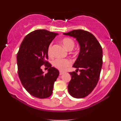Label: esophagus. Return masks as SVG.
I'll return each mask as SVG.
<instances>
[{"mask_svg":"<svg viewBox=\"0 0 121 121\" xmlns=\"http://www.w3.org/2000/svg\"><path fill=\"white\" fill-rule=\"evenodd\" d=\"M64 73V72H62V71H60V75H62Z\"/></svg>","mask_w":121,"mask_h":121,"instance_id":"esophagus-1","label":"esophagus"}]
</instances>
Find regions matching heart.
<instances>
[{"mask_svg":"<svg viewBox=\"0 0 121 121\" xmlns=\"http://www.w3.org/2000/svg\"><path fill=\"white\" fill-rule=\"evenodd\" d=\"M61 42L64 46L69 51L73 49L75 45L74 41L71 39L68 38V37H65V38L62 39ZM52 44H51L48 48V53L49 56H52ZM53 64L56 68L63 71V70H66L69 66H70V65L72 64V61L69 59H57L54 61L53 62Z\"/></svg>","mask_w":121,"mask_h":121,"instance_id":"heart-1","label":"heart"}]
</instances>
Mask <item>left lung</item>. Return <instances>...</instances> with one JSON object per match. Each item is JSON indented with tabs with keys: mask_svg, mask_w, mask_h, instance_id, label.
Listing matches in <instances>:
<instances>
[{
	"mask_svg": "<svg viewBox=\"0 0 121 121\" xmlns=\"http://www.w3.org/2000/svg\"><path fill=\"white\" fill-rule=\"evenodd\" d=\"M65 35L76 39L80 46L78 57L73 64L76 72H70L71 80L68 89L69 94L76 98L86 97L93 91L99 78L102 65V49L95 36L82 30H73ZM77 70L80 74L77 73Z\"/></svg>",
	"mask_w": 121,
	"mask_h": 121,
	"instance_id": "1",
	"label": "left lung"
}]
</instances>
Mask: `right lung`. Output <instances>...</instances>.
<instances>
[{
	"label": "right lung",
	"mask_w": 121,
	"mask_h": 121,
	"mask_svg": "<svg viewBox=\"0 0 121 121\" xmlns=\"http://www.w3.org/2000/svg\"><path fill=\"white\" fill-rule=\"evenodd\" d=\"M57 34L37 30L28 34L21 44L17 55L18 75L22 85L32 96L46 98L51 96L59 71L46 60L48 48ZM47 66L44 74L41 66Z\"/></svg>",
	"instance_id": "add662e5"
}]
</instances>
